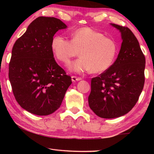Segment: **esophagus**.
Wrapping results in <instances>:
<instances>
[{"label": "esophagus", "instance_id": "obj_1", "mask_svg": "<svg viewBox=\"0 0 154 154\" xmlns=\"http://www.w3.org/2000/svg\"><path fill=\"white\" fill-rule=\"evenodd\" d=\"M71 79H72V82H77V81H80V80L82 79L81 77H76V76H72V77H71Z\"/></svg>", "mask_w": 154, "mask_h": 154}]
</instances>
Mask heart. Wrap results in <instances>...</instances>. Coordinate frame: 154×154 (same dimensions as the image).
Returning a JSON list of instances; mask_svg holds the SVG:
<instances>
[{"instance_id":"heart-1","label":"heart","mask_w":154,"mask_h":154,"mask_svg":"<svg viewBox=\"0 0 154 154\" xmlns=\"http://www.w3.org/2000/svg\"><path fill=\"white\" fill-rule=\"evenodd\" d=\"M51 48L56 58L64 64L69 63L79 51L81 58L69 66L70 71L78 73L91 70L94 73L105 71L113 64L118 54L116 41L89 27L73 31L71 39L62 35L54 36Z\"/></svg>"}]
</instances>
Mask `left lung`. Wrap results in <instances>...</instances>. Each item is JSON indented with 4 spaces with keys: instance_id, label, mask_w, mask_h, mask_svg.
Masks as SVG:
<instances>
[{
    "instance_id": "8db88e82",
    "label": "left lung",
    "mask_w": 154,
    "mask_h": 154,
    "mask_svg": "<svg viewBox=\"0 0 154 154\" xmlns=\"http://www.w3.org/2000/svg\"><path fill=\"white\" fill-rule=\"evenodd\" d=\"M120 31L118 58L109 69L91 80L90 109L102 118L126 114L136 105L145 83V58L136 36L128 27L111 24Z\"/></svg>"
}]
</instances>
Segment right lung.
<instances>
[{"mask_svg": "<svg viewBox=\"0 0 154 154\" xmlns=\"http://www.w3.org/2000/svg\"><path fill=\"white\" fill-rule=\"evenodd\" d=\"M67 26L56 17H38L12 49L9 78L21 107L37 116L53 113L61 105L71 77L56 63L51 41Z\"/></svg>", "mask_w": 154, "mask_h": 154, "instance_id": "right-lung-1", "label": "right lung"}]
</instances>
